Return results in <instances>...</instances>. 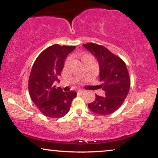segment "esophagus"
<instances>
[{"instance_id":"34e87169","label":"esophagus","mask_w":158,"mask_h":158,"mask_svg":"<svg viewBox=\"0 0 158 158\" xmlns=\"http://www.w3.org/2000/svg\"><path fill=\"white\" fill-rule=\"evenodd\" d=\"M78 93L79 94H82L83 93H85V90H78Z\"/></svg>"}]
</instances>
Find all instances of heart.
<instances>
[{"mask_svg":"<svg viewBox=\"0 0 158 158\" xmlns=\"http://www.w3.org/2000/svg\"><path fill=\"white\" fill-rule=\"evenodd\" d=\"M88 56H90L88 55V54H84V55L81 56V60H83V59H85V58H86V57H88ZM67 62H68V61H67Z\"/></svg>","mask_w":158,"mask_h":158,"instance_id":"b5f03b06","label":"heart"}]
</instances>
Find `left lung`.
Returning a JSON list of instances; mask_svg holds the SVG:
<instances>
[{"label":"left lung","mask_w":158,"mask_h":158,"mask_svg":"<svg viewBox=\"0 0 158 158\" xmlns=\"http://www.w3.org/2000/svg\"><path fill=\"white\" fill-rule=\"evenodd\" d=\"M97 59L99 66L100 88L105 97L96 95V99L88 105L94 113L108 115L116 111L124 102L130 89V78L126 65L120 58L105 47L94 43L83 45Z\"/></svg>","instance_id":"8db88e82"}]
</instances>
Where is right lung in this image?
<instances>
[{"label":"right lung","instance_id":"1","mask_svg":"<svg viewBox=\"0 0 158 158\" xmlns=\"http://www.w3.org/2000/svg\"><path fill=\"white\" fill-rule=\"evenodd\" d=\"M75 48V46L52 45L41 52L34 62L29 78V93L34 104L46 117H64L77 97L76 92H64L54 85L56 81H59L58 77L61 75L67 56Z\"/></svg>","mask_w":158,"mask_h":158}]
</instances>
